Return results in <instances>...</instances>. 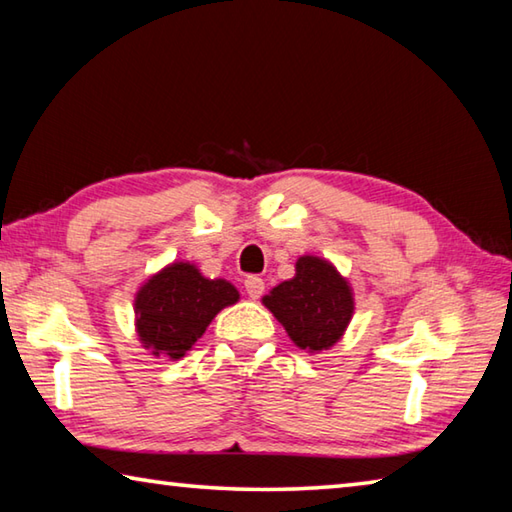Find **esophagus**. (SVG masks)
<instances>
[{
    "mask_svg": "<svg viewBox=\"0 0 512 512\" xmlns=\"http://www.w3.org/2000/svg\"><path fill=\"white\" fill-rule=\"evenodd\" d=\"M245 290L251 299H258L265 292V283L261 276H247L245 279Z\"/></svg>",
    "mask_w": 512,
    "mask_h": 512,
    "instance_id": "esophagus-1",
    "label": "esophagus"
}]
</instances>
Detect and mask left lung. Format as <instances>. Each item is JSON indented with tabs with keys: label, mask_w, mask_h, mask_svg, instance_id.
Instances as JSON below:
<instances>
[{
	"label": "left lung",
	"mask_w": 512,
	"mask_h": 512,
	"mask_svg": "<svg viewBox=\"0 0 512 512\" xmlns=\"http://www.w3.org/2000/svg\"><path fill=\"white\" fill-rule=\"evenodd\" d=\"M263 303L292 342L308 353L333 348L355 310L351 285L333 263L319 256H301L294 279L272 288Z\"/></svg>",
	"instance_id": "8db88e82"
}]
</instances>
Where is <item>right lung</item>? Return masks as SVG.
Wrapping results in <instances>:
<instances>
[{
    "label": "right lung",
    "instance_id": "right-lung-1",
    "mask_svg": "<svg viewBox=\"0 0 512 512\" xmlns=\"http://www.w3.org/2000/svg\"><path fill=\"white\" fill-rule=\"evenodd\" d=\"M240 299L224 279H206L193 263H170L134 297L137 335L155 357L179 360L204 335L222 308Z\"/></svg>",
    "mask_w": 512,
    "mask_h": 512
}]
</instances>
